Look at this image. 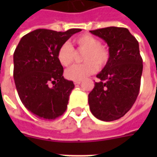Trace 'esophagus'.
Here are the masks:
<instances>
[{
  "instance_id": "1",
  "label": "esophagus",
  "mask_w": 157,
  "mask_h": 157,
  "mask_svg": "<svg viewBox=\"0 0 157 157\" xmlns=\"http://www.w3.org/2000/svg\"><path fill=\"white\" fill-rule=\"evenodd\" d=\"M74 84H75V85H79V84H81V80H78V81H74Z\"/></svg>"
}]
</instances>
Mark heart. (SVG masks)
I'll list each match as a JSON object with an SVG mask.
<instances>
[{
    "label": "heart",
    "instance_id": "obj_1",
    "mask_svg": "<svg viewBox=\"0 0 157 157\" xmlns=\"http://www.w3.org/2000/svg\"><path fill=\"white\" fill-rule=\"evenodd\" d=\"M73 44L78 51H85L83 54V61L85 63L76 64L65 71V76L71 80H83L88 76L95 73L100 66H104L108 62L109 52L100 46V42L93 35L84 34L78 36L73 40ZM75 52L72 46L64 43L58 48L57 59L63 66H69L73 63Z\"/></svg>",
    "mask_w": 157,
    "mask_h": 157
}]
</instances>
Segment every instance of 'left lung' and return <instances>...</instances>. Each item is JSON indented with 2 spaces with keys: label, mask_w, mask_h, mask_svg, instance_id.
<instances>
[{
  "label": "left lung",
  "mask_w": 157,
  "mask_h": 157,
  "mask_svg": "<svg viewBox=\"0 0 157 157\" xmlns=\"http://www.w3.org/2000/svg\"><path fill=\"white\" fill-rule=\"evenodd\" d=\"M90 32L105 40L109 47L108 62L88 95L90 110L99 120L115 121L129 111L139 94L143 67L139 44L126 28L107 27Z\"/></svg>",
  "instance_id": "8db88e82"
}]
</instances>
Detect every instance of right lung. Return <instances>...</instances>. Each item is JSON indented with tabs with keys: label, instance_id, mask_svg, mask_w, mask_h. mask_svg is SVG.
Listing matches in <instances>:
<instances>
[{
	"label": "right lung",
	"instance_id": "obj_1",
	"mask_svg": "<svg viewBox=\"0 0 157 157\" xmlns=\"http://www.w3.org/2000/svg\"><path fill=\"white\" fill-rule=\"evenodd\" d=\"M80 29H38L23 36L14 52V79L24 106L37 117L55 120L67 108L74 84L63 78L58 48Z\"/></svg>",
	"mask_w": 157,
	"mask_h": 157
}]
</instances>
